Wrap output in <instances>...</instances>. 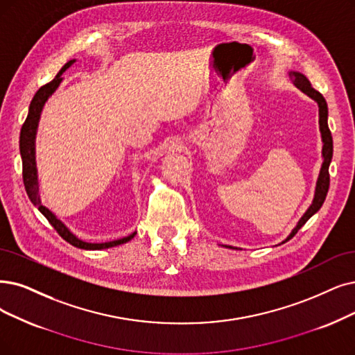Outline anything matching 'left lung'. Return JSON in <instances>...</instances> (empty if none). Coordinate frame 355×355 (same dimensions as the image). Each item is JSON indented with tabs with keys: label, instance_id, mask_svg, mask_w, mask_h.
<instances>
[{
	"label": "left lung",
	"instance_id": "1",
	"mask_svg": "<svg viewBox=\"0 0 355 355\" xmlns=\"http://www.w3.org/2000/svg\"><path fill=\"white\" fill-rule=\"evenodd\" d=\"M290 77L293 78V83L295 84L297 89H300L303 93H306L311 98H315V101L319 105V125H320V134H322V141H323L322 154H323L324 160H323V164H322V168H320V175H319V179H318L313 204H311L310 208L306 211V214L302 217V220L299 221V224H297V227L293 230V233L287 237V240L293 239L297 234V232H299L302 227L306 224V221L311 216L316 214V212L320 209V207L323 205L324 198H326V195H328V189H329V182H331V179H329V164H331L332 153H334L332 135H331L329 126H328V105H326L324 97L318 90L311 87V84L306 78V76H303L300 73H294V71H293V73H290ZM287 240H286V242H287Z\"/></svg>",
	"mask_w": 355,
	"mask_h": 355
}]
</instances>
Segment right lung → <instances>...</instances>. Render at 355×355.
Segmentation results:
<instances>
[{"label":"right lung","instance_id":"1","mask_svg":"<svg viewBox=\"0 0 355 355\" xmlns=\"http://www.w3.org/2000/svg\"><path fill=\"white\" fill-rule=\"evenodd\" d=\"M76 61H68L58 74L55 76V78L49 83H46L45 86H42L36 94L33 96L31 106H29V113H27V118L21 126L20 131V154H21V162H23V183H24V189L29 195V200L33 202V205H36L39 208V211L46 217V220L51 223V225L56 230L65 242H68L69 245H73L76 248L80 249H87V250H98V249H107V248H113L118 246L122 243L130 242V240L135 236V233L126 236L123 239L119 240H113V242H106V243H87L84 240L76 237L73 233H71L67 227L56 218L52 212L40 204L39 195H37V176H36V166H35V137H36V130H37V122L40 118V112L42 107H44L45 102L48 101V97L56 90V87L60 86V83L62 81L61 76L64 71L71 65L74 64Z\"/></svg>","mask_w":355,"mask_h":355}]
</instances>
